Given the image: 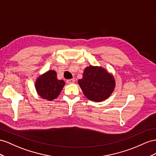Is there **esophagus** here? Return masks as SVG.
Listing matches in <instances>:
<instances>
[{
	"label": "esophagus",
	"mask_w": 156,
	"mask_h": 156,
	"mask_svg": "<svg viewBox=\"0 0 156 156\" xmlns=\"http://www.w3.org/2000/svg\"><path fill=\"white\" fill-rule=\"evenodd\" d=\"M75 82L74 79H70V80H66V83L68 84H71V83H74Z\"/></svg>",
	"instance_id": "34e87169"
}]
</instances>
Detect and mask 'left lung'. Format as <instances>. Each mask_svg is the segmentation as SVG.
Returning <instances> with one entry per match:
<instances>
[{"label": "left lung", "mask_w": 156, "mask_h": 156, "mask_svg": "<svg viewBox=\"0 0 156 156\" xmlns=\"http://www.w3.org/2000/svg\"><path fill=\"white\" fill-rule=\"evenodd\" d=\"M78 84L89 100L101 102L108 99L114 90L115 82L113 75L101 66L90 65L84 69Z\"/></svg>", "instance_id": "obj_1"}]
</instances>
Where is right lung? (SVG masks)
Instances as JSON below:
<instances>
[{
  "mask_svg": "<svg viewBox=\"0 0 156 156\" xmlns=\"http://www.w3.org/2000/svg\"><path fill=\"white\" fill-rule=\"evenodd\" d=\"M65 85L63 80H58L55 70H50L42 74L35 82L38 95L44 99L52 101L59 96Z\"/></svg>",
  "mask_w": 156,
  "mask_h": 156,
  "instance_id": "1",
  "label": "right lung"
}]
</instances>
